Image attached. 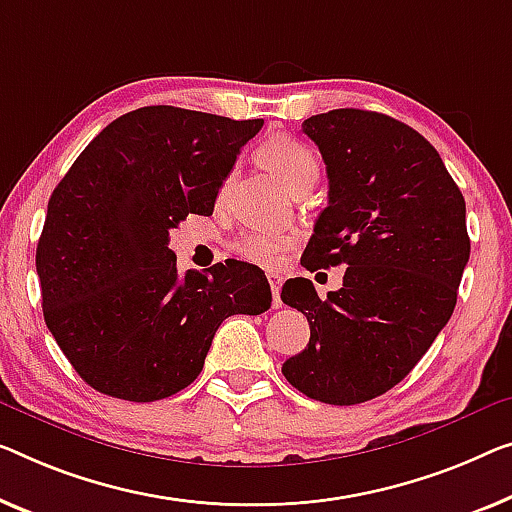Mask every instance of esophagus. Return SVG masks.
<instances>
[{
  "label": "esophagus",
  "mask_w": 512,
  "mask_h": 512,
  "mask_svg": "<svg viewBox=\"0 0 512 512\" xmlns=\"http://www.w3.org/2000/svg\"><path fill=\"white\" fill-rule=\"evenodd\" d=\"M269 285H271V294H273V308H280L282 301H280V287H282V278L278 276V273H269Z\"/></svg>",
  "instance_id": "esophagus-1"
}]
</instances>
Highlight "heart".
<instances>
[{
  "label": "heart",
  "instance_id": "obj_1",
  "mask_svg": "<svg viewBox=\"0 0 512 512\" xmlns=\"http://www.w3.org/2000/svg\"><path fill=\"white\" fill-rule=\"evenodd\" d=\"M259 163L278 177L289 193L312 186L319 177V160L308 144L294 137L276 135L259 144ZM230 183H223L218 200L223 202ZM294 246V234L287 232H246L234 241V253L259 266L278 264L280 255Z\"/></svg>",
  "mask_w": 512,
  "mask_h": 512
}]
</instances>
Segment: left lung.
I'll use <instances>...</instances> for the list:
<instances>
[{
	"instance_id": "8db88e82",
	"label": "left lung",
	"mask_w": 512,
	"mask_h": 512,
	"mask_svg": "<svg viewBox=\"0 0 512 512\" xmlns=\"http://www.w3.org/2000/svg\"><path fill=\"white\" fill-rule=\"evenodd\" d=\"M329 174L301 264H347L338 292L319 299L308 278L282 287V303L308 317L310 342L282 375L326 404H358L391 391L448 324L469 262L467 207L425 137L388 114L342 108L303 121Z\"/></svg>"
}]
</instances>
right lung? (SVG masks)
<instances>
[{"mask_svg":"<svg viewBox=\"0 0 512 512\" xmlns=\"http://www.w3.org/2000/svg\"><path fill=\"white\" fill-rule=\"evenodd\" d=\"M262 126L149 105L105 126L59 181L36 248L43 317L98 393L170 398L200 375L223 319L271 308L257 266L234 259L179 276L167 248L188 213H213Z\"/></svg>","mask_w":512,"mask_h":512,"instance_id":"obj_1","label":"right lung"}]
</instances>
